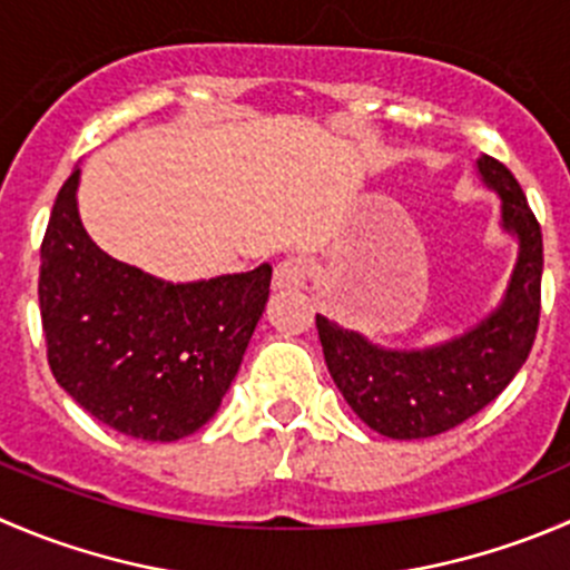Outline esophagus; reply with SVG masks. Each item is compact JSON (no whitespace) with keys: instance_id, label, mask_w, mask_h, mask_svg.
Here are the masks:
<instances>
[{"instance_id":"1","label":"esophagus","mask_w":570,"mask_h":570,"mask_svg":"<svg viewBox=\"0 0 570 570\" xmlns=\"http://www.w3.org/2000/svg\"><path fill=\"white\" fill-rule=\"evenodd\" d=\"M308 281V262L301 256H289L284 262L275 264L273 286L275 289H297V286H306Z\"/></svg>"}]
</instances>
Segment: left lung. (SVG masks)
I'll return each mask as SVG.
<instances>
[{
  "instance_id": "left-lung-1",
  "label": "left lung",
  "mask_w": 570,
  "mask_h": 570,
  "mask_svg": "<svg viewBox=\"0 0 570 570\" xmlns=\"http://www.w3.org/2000/svg\"><path fill=\"white\" fill-rule=\"evenodd\" d=\"M479 175L501 197V228L518 236L510 286L490 317L443 345L395 351L317 314L331 379L347 406L384 438L423 440L465 423L504 392L534 345L543 234L521 184L504 164L479 158Z\"/></svg>"
}]
</instances>
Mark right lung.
I'll list each match as a JSON object with an SVG mask.
<instances>
[{
	"label": "right lung",
	"instance_id": "add662e5",
	"mask_svg": "<svg viewBox=\"0 0 570 570\" xmlns=\"http://www.w3.org/2000/svg\"><path fill=\"white\" fill-rule=\"evenodd\" d=\"M80 169L41 242L43 340L55 381L99 423L150 443L189 438L239 373L273 267L169 284L99 250L77 214Z\"/></svg>",
	"mask_w": 570,
	"mask_h": 570
}]
</instances>
